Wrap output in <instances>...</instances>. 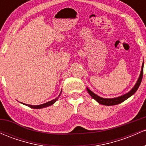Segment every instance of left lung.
<instances>
[{
  "label": "left lung",
  "mask_w": 146,
  "mask_h": 146,
  "mask_svg": "<svg viewBox=\"0 0 146 146\" xmlns=\"http://www.w3.org/2000/svg\"><path fill=\"white\" fill-rule=\"evenodd\" d=\"M143 64L144 62L142 64V66H141V73L139 75V78L138 80H137L136 84L135 85V86L132 88L128 93H125V95H121V96L118 97V98H101V97L98 96L96 94H95L93 92H92L90 89H88V88H86L87 91L88 92L89 95L92 97L94 100H96L97 102H98L99 104L102 105H105V106H114V105H117L121 103V102H124L125 100L131 97L132 95L135 94V92L137 91V89L139 88V87L140 86V84L141 82L142 78H143Z\"/></svg>",
  "instance_id": "left-lung-1"
}]
</instances>
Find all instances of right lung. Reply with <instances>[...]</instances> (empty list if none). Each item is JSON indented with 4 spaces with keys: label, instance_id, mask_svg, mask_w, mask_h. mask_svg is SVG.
Listing matches in <instances>:
<instances>
[{
    "label": "right lung",
    "instance_id": "obj_1",
    "mask_svg": "<svg viewBox=\"0 0 146 146\" xmlns=\"http://www.w3.org/2000/svg\"><path fill=\"white\" fill-rule=\"evenodd\" d=\"M61 93H62V91H61ZM61 93H60V94H61ZM60 94L59 95H58V98H56V99H54V100H51V101H50V102H46V103H44V104H40V105H37V106H33V105L26 104H23V103H22V104H25V105L27 106L30 107V108H35V109H40V108H45V107H47V106H51V105H53V104H54L55 102H56L57 101V100H58V98H60Z\"/></svg>",
    "mask_w": 146,
    "mask_h": 146
}]
</instances>
